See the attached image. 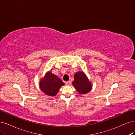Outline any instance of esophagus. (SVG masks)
<instances>
[{"instance_id": "1", "label": "esophagus", "mask_w": 135, "mask_h": 135, "mask_svg": "<svg viewBox=\"0 0 135 135\" xmlns=\"http://www.w3.org/2000/svg\"><path fill=\"white\" fill-rule=\"evenodd\" d=\"M65 84H66V85H70L71 84L70 81H66V82H65Z\"/></svg>"}]
</instances>
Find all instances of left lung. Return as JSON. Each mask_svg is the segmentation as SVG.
<instances>
[{"instance_id":"obj_1","label":"left lung","mask_w":135,"mask_h":135,"mask_svg":"<svg viewBox=\"0 0 135 135\" xmlns=\"http://www.w3.org/2000/svg\"><path fill=\"white\" fill-rule=\"evenodd\" d=\"M73 84L80 94H85L91 91L92 84L83 72L79 71L74 75Z\"/></svg>"}]
</instances>
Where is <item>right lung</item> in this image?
<instances>
[{
	"label": "right lung",
	"mask_w": 135,
	"mask_h": 135,
	"mask_svg": "<svg viewBox=\"0 0 135 135\" xmlns=\"http://www.w3.org/2000/svg\"><path fill=\"white\" fill-rule=\"evenodd\" d=\"M40 88L48 96H55L57 93L61 86L64 85L63 81L59 77L50 71L40 80Z\"/></svg>",
	"instance_id": "obj_1"
}]
</instances>
